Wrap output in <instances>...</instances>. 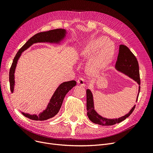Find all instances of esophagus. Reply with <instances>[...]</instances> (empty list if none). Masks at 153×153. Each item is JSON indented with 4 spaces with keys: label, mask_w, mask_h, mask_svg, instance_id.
Segmentation results:
<instances>
[{
    "label": "esophagus",
    "mask_w": 153,
    "mask_h": 153,
    "mask_svg": "<svg viewBox=\"0 0 153 153\" xmlns=\"http://www.w3.org/2000/svg\"><path fill=\"white\" fill-rule=\"evenodd\" d=\"M77 83H78V84H79V85H82V86L85 85V80L84 79V78L82 77V76H80V78H78V80H77Z\"/></svg>",
    "instance_id": "esophagus-1"
}]
</instances>
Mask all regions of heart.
<instances>
[{
    "label": "heart",
    "mask_w": 153,
    "mask_h": 153,
    "mask_svg": "<svg viewBox=\"0 0 153 153\" xmlns=\"http://www.w3.org/2000/svg\"><path fill=\"white\" fill-rule=\"evenodd\" d=\"M80 54L87 57L93 55L89 62V69L92 71H96L105 68L112 61L114 47L108 42L107 38L99 37L89 41L83 46Z\"/></svg>",
    "instance_id": "obj_1"
}]
</instances>
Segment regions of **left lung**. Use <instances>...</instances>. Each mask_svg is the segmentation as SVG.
<instances>
[{
	"instance_id": "obj_1",
	"label": "left lung",
	"mask_w": 153,
	"mask_h": 153,
	"mask_svg": "<svg viewBox=\"0 0 153 153\" xmlns=\"http://www.w3.org/2000/svg\"><path fill=\"white\" fill-rule=\"evenodd\" d=\"M115 68L119 71L125 74V75L132 78L139 85V89H138V94L137 98V101L140 89V79L138 63L134 54L126 46L124 45H121L119 46V54L116 64H115ZM86 93L87 116L90 119V121H91L92 123L101 125V126H112V125L123 121L124 120L126 119L131 114L135 108V105L129 111V113L118 119H106L101 117L94 110L93 96H92L91 91L89 89H87Z\"/></svg>"
}]
</instances>
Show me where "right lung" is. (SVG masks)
I'll list each match as a JSON object with an SVG mask.
<instances>
[{
    "instance_id": "obj_1",
    "label": "right lung",
    "mask_w": 153,
    "mask_h": 153,
    "mask_svg": "<svg viewBox=\"0 0 153 153\" xmlns=\"http://www.w3.org/2000/svg\"><path fill=\"white\" fill-rule=\"evenodd\" d=\"M66 34V30L62 29H57L47 32H39V33L35 34L30 38L27 41V43L18 50V52L13 59L10 70V77L9 78H10V89L11 92H13L14 85H15V75H14V73H15L17 61L22 52H24V50L30 47L32 44L36 43L49 42L59 43L60 41L64 38ZM76 85V82L75 80L65 82L60 85L56 91H55L50 101V103L47 106V108L38 115H30L24 112H22V114L26 117L34 120V121H45V120L54 117L59 112L60 108H61L66 94L69 92V91H70Z\"/></svg>"
}]
</instances>
